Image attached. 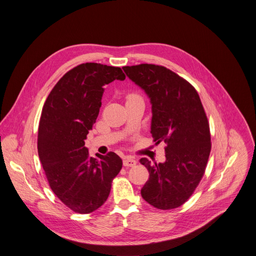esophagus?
<instances>
[{"mask_svg": "<svg viewBox=\"0 0 256 256\" xmlns=\"http://www.w3.org/2000/svg\"><path fill=\"white\" fill-rule=\"evenodd\" d=\"M123 165L125 167H133V166L136 165V161L134 159H132V158H125L123 160Z\"/></svg>", "mask_w": 256, "mask_h": 256, "instance_id": "1", "label": "esophagus"}]
</instances>
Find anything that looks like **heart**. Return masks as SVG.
I'll return each mask as SVG.
<instances>
[{
  "label": "heart",
  "mask_w": 256,
  "mask_h": 256,
  "mask_svg": "<svg viewBox=\"0 0 256 256\" xmlns=\"http://www.w3.org/2000/svg\"><path fill=\"white\" fill-rule=\"evenodd\" d=\"M132 96H135V95H129L128 97H132Z\"/></svg>",
  "instance_id": "b5f03b06"
}]
</instances>
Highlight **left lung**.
I'll list each match as a JSON object with an SVG mask.
<instances>
[{"label":"left lung","instance_id":"1","mask_svg":"<svg viewBox=\"0 0 256 256\" xmlns=\"http://www.w3.org/2000/svg\"><path fill=\"white\" fill-rule=\"evenodd\" d=\"M123 70L150 98V133L156 144H167L164 163L140 160L150 172L142 196L158 209L178 208L198 186L211 150L209 124L199 94L184 78L161 66L144 64Z\"/></svg>","mask_w":256,"mask_h":256}]
</instances>
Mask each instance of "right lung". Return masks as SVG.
Instances as JSON below:
<instances>
[{
  "mask_svg": "<svg viewBox=\"0 0 256 256\" xmlns=\"http://www.w3.org/2000/svg\"><path fill=\"white\" fill-rule=\"evenodd\" d=\"M125 78L120 68L82 64L57 82L43 106L38 156L53 192L76 213L100 208L122 168V159L112 152L90 156L85 140L100 114L104 87Z\"/></svg>",
  "mask_w": 256,
  "mask_h": 256,
  "instance_id": "right-lung-1",
  "label": "right lung"
}]
</instances>
